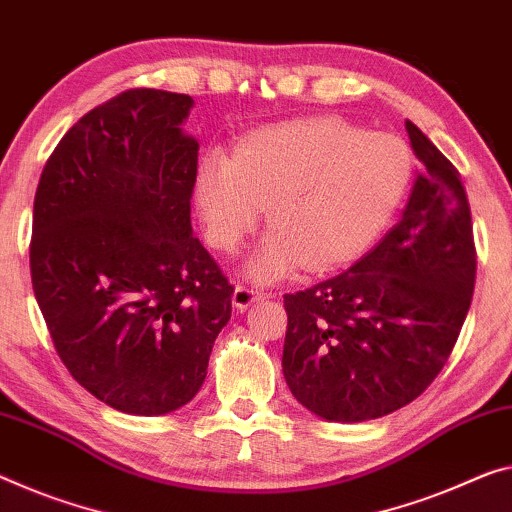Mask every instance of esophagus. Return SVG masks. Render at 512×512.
I'll return each mask as SVG.
<instances>
[{
    "label": "esophagus",
    "instance_id": "34e87169",
    "mask_svg": "<svg viewBox=\"0 0 512 512\" xmlns=\"http://www.w3.org/2000/svg\"><path fill=\"white\" fill-rule=\"evenodd\" d=\"M259 298H266L264 291H259L255 287L237 285V287H234V294H232V303H234V307H237V310L243 312V310H248V307L253 305L255 300H259Z\"/></svg>",
    "mask_w": 512,
    "mask_h": 512
}]
</instances>
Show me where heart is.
<instances>
[{"label": "heart", "instance_id": "1", "mask_svg": "<svg viewBox=\"0 0 512 512\" xmlns=\"http://www.w3.org/2000/svg\"><path fill=\"white\" fill-rule=\"evenodd\" d=\"M412 182V154L399 136L364 132L335 116L264 127L234 159L200 161L196 202L207 237L234 250L269 223L248 262L250 278L271 282L305 264L332 271L364 253L401 207Z\"/></svg>", "mask_w": 512, "mask_h": 512}]
</instances>
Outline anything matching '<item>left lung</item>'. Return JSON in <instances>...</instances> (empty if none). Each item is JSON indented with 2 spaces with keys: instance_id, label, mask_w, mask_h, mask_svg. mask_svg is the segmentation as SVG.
<instances>
[{
  "instance_id": "8db88e82",
  "label": "left lung",
  "mask_w": 512,
  "mask_h": 512,
  "mask_svg": "<svg viewBox=\"0 0 512 512\" xmlns=\"http://www.w3.org/2000/svg\"><path fill=\"white\" fill-rule=\"evenodd\" d=\"M421 161L401 221L351 269L285 294L282 373L328 421L385 417L433 383L472 305L476 248L460 173L405 120Z\"/></svg>"
}]
</instances>
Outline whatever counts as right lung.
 Instances as JSON below:
<instances>
[{
    "instance_id": "add662e5",
    "label": "right lung",
    "mask_w": 512,
    "mask_h": 512,
    "mask_svg": "<svg viewBox=\"0 0 512 512\" xmlns=\"http://www.w3.org/2000/svg\"><path fill=\"white\" fill-rule=\"evenodd\" d=\"M193 97L132 88L56 145L34 200L31 285L59 358L95 399L166 415L205 383L234 287L191 227Z\"/></svg>"
}]
</instances>
